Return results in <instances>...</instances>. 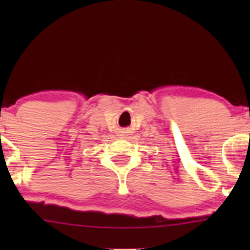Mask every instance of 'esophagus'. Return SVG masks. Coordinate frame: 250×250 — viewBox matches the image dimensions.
<instances>
[{"label": "esophagus", "instance_id": "1", "mask_svg": "<svg viewBox=\"0 0 250 250\" xmlns=\"http://www.w3.org/2000/svg\"><path fill=\"white\" fill-rule=\"evenodd\" d=\"M123 135H125V131H122V136H123Z\"/></svg>", "mask_w": 250, "mask_h": 250}]
</instances>
